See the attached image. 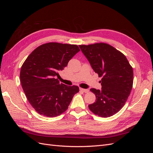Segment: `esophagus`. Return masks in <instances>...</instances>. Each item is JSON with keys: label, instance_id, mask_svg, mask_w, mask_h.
<instances>
[{"label": "esophagus", "instance_id": "1", "mask_svg": "<svg viewBox=\"0 0 153 153\" xmlns=\"http://www.w3.org/2000/svg\"><path fill=\"white\" fill-rule=\"evenodd\" d=\"M80 91H82V92H85V93H87V92L89 91V89H82V88H80Z\"/></svg>", "mask_w": 153, "mask_h": 153}]
</instances>
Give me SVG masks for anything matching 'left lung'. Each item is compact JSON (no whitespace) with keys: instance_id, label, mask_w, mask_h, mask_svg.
<instances>
[{"instance_id":"left-lung-1","label":"left lung","mask_w":153,"mask_h":153,"mask_svg":"<svg viewBox=\"0 0 153 153\" xmlns=\"http://www.w3.org/2000/svg\"><path fill=\"white\" fill-rule=\"evenodd\" d=\"M92 68L101 79V90L91 89L96 101L89 105L91 112L102 117L112 116L126 102L133 87V71L126 56L104 43L79 45Z\"/></svg>"}]
</instances>
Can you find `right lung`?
I'll return each mask as SVG.
<instances>
[{"label":"right lung","instance_id":"obj_1","mask_svg":"<svg viewBox=\"0 0 153 153\" xmlns=\"http://www.w3.org/2000/svg\"><path fill=\"white\" fill-rule=\"evenodd\" d=\"M80 51L76 45L48 43L29 55L20 71L21 84L29 103L37 112L56 117L68 109L78 86L60 84L59 71L64 69Z\"/></svg>","mask_w":153,"mask_h":153}]
</instances>
